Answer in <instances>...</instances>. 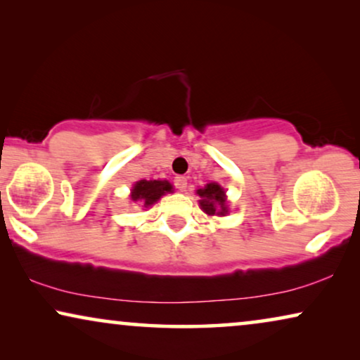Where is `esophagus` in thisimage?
Masks as SVG:
<instances>
[{"mask_svg": "<svg viewBox=\"0 0 360 360\" xmlns=\"http://www.w3.org/2000/svg\"><path fill=\"white\" fill-rule=\"evenodd\" d=\"M174 185H175V188H179V190L184 191L186 188V179H185V176H181V175L175 176Z\"/></svg>", "mask_w": 360, "mask_h": 360, "instance_id": "esophagus-1", "label": "esophagus"}]
</instances>
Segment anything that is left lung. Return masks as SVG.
Returning <instances> with one entry per match:
<instances>
[{"label": "left lung", "mask_w": 360, "mask_h": 360, "mask_svg": "<svg viewBox=\"0 0 360 360\" xmlns=\"http://www.w3.org/2000/svg\"><path fill=\"white\" fill-rule=\"evenodd\" d=\"M201 196L200 206L206 214H226L228 213V206H226L224 190L216 184H208L205 188L196 191Z\"/></svg>", "instance_id": "8db88e82"}]
</instances>
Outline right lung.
I'll use <instances>...</instances> for the list:
<instances>
[{
	"instance_id": "obj_1",
	"label": "right lung",
	"mask_w": 360,
	"mask_h": 360,
	"mask_svg": "<svg viewBox=\"0 0 360 360\" xmlns=\"http://www.w3.org/2000/svg\"><path fill=\"white\" fill-rule=\"evenodd\" d=\"M170 190L172 185L167 180H141L132 188L131 198L134 201L141 200L144 206H150Z\"/></svg>"
}]
</instances>
